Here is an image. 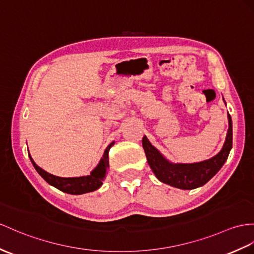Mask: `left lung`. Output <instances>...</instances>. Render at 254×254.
I'll use <instances>...</instances> for the list:
<instances>
[{
  "mask_svg": "<svg viewBox=\"0 0 254 254\" xmlns=\"http://www.w3.org/2000/svg\"><path fill=\"white\" fill-rule=\"evenodd\" d=\"M228 130L225 143L219 154L196 164H171L154 147L147 138H142L147 163L159 181L182 190H193L206 184L224 165L233 145L232 117L228 114Z\"/></svg>",
  "mask_w": 254,
  "mask_h": 254,
  "instance_id": "1",
  "label": "left lung"
}]
</instances>
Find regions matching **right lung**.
I'll use <instances>...</instances> for the list:
<instances>
[{"mask_svg": "<svg viewBox=\"0 0 254 254\" xmlns=\"http://www.w3.org/2000/svg\"><path fill=\"white\" fill-rule=\"evenodd\" d=\"M113 144L114 141L111 142L109 146L106 148L100 163H99L96 168L91 171V174L89 176L79 178H60L48 174V172L40 168V167L34 163V160L31 157V155H29V157L31 159V162H32L35 170L39 172L40 176L44 179L48 184H51L56 189L64 191V193L79 195L84 193H89V191H94L101 187L102 181L104 180V178H106L107 170L109 168V151Z\"/></svg>", "mask_w": 254, "mask_h": 254, "instance_id": "right-lung-1", "label": "right lung"}]
</instances>
